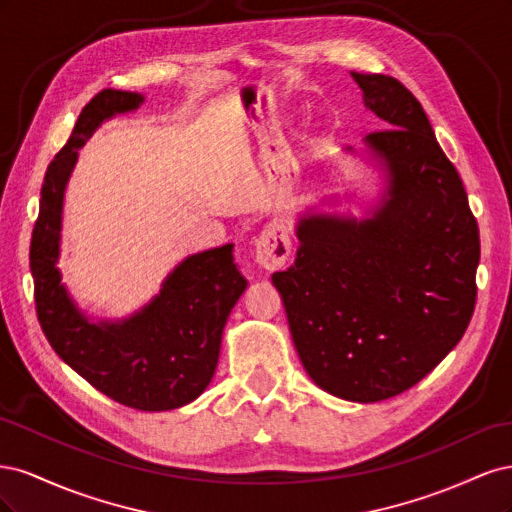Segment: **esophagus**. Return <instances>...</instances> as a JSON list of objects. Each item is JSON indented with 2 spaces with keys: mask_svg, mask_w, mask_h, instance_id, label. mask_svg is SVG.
Returning a JSON list of instances; mask_svg holds the SVG:
<instances>
[{
  "mask_svg": "<svg viewBox=\"0 0 512 512\" xmlns=\"http://www.w3.org/2000/svg\"><path fill=\"white\" fill-rule=\"evenodd\" d=\"M292 243L284 226L271 224L256 241V262L267 271L282 269L290 258Z\"/></svg>",
  "mask_w": 512,
  "mask_h": 512,
  "instance_id": "obj_1",
  "label": "esophagus"
}]
</instances>
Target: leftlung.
<instances>
[{
	"label": "left lung",
	"instance_id": "8db88e82",
	"mask_svg": "<svg viewBox=\"0 0 512 512\" xmlns=\"http://www.w3.org/2000/svg\"><path fill=\"white\" fill-rule=\"evenodd\" d=\"M352 79L384 121L365 143L389 170V198L361 222L303 218L294 265L273 284L309 378L374 404L412 389L459 344L476 305L480 239L421 102L393 76Z\"/></svg>",
	"mask_w": 512,
	"mask_h": 512
}]
</instances>
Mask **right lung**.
<instances>
[{
	"instance_id": "add662e5",
	"label": "right lung",
	"mask_w": 512,
	"mask_h": 512,
	"mask_svg": "<svg viewBox=\"0 0 512 512\" xmlns=\"http://www.w3.org/2000/svg\"><path fill=\"white\" fill-rule=\"evenodd\" d=\"M143 102L141 94L102 89L81 111L70 141L46 168L29 267L40 327L53 350L94 389L119 404L162 412L190 404L218 367L222 331L247 282L232 245L185 258L143 312L123 322H89L59 284L61 203L76 149L100 123Z\"/></svg>"
}]
</instances>
